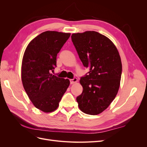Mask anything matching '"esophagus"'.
Listing matches in <instances>:
<instances>
[{"mask_svg": "<svg viewBox=\"0 0 147 147\" xmlns=\"http://www.w3.org/2000/svg\"><path fill=\"white\" fill-rule=\"evenodd\" d=\"M78 81V80L77 78H74L73 79H70V84H74L75 83H77Z\"/></svg>", "mask_w": 147, "mask_h": 147, "instance_id": "1", "label": "esophagus"}]
</instances>
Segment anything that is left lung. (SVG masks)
<instances>
[{"instance_id": "left-lung-1", "label": "left lung", "mask_w": 147, "mask_h": 147, "mask_svg": "<svg viewBox=\"0 0 147 147\" xmlns=\"http://www.w3.org/2000/svg\"><path fill=\"white\" fill-rule=\"evenodd\" d=\"M88 75L80 83L83 92L77 97L78 107L84 113L98 115L107 109L119 90L122 64L114 43L96 31L75 33L71 36Z\"/></svg>"}]
</instances>
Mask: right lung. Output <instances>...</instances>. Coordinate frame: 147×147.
Listing matches in <instances>:
<instances>
[{
    "label": "right lung",
    "instance_id": "add662e5",
    "mask_svg": "<svg viewBox=\"0 0 147 147\" xmlns=\"http://www.w3.org/2000/svg\"><path fill=\"white\" fill-rule=\"evenodd\" d=\"M70 33L45 31L26 47L21 65V80L29 99L37 109L50 113L57 109L68 88L69 79L51 74L56 66V56Z\"/></svg>",
    "mask_w": 147,
    "mask_h": 147
}]
</instances>
